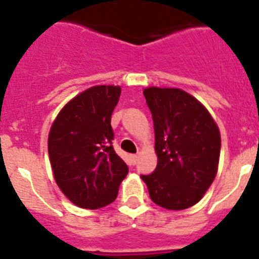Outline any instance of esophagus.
Listing matches in <instances>:
<instances>
[{"label":"esophagus","instance_id":"obj_1","mask_svg":"<svg viewBox=\"0 0 259 259\" xmlns=\"http://www.w3.org/2000/svg\"><path fill=\"white\" fill-rule=\"evenodd\" d=\"M137 159H139V157H137L136 154H132V155H131V162H132V164H136Z\"/></svg>","mask_w":259,"mask_h":259}]
</instances>
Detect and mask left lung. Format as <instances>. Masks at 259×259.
<instances>
[{
	"instance_id": "left-lung-1",
	"label": "left lung",
	"mask_w": 259,
	"mask_h": 259,
	"mask_svg": "<svg viewBox=\"0 0 259 259\" xmlns=\"http://www.w3.org/2000/svg\"><path fill=\"white\" fill-rule=\"evenodd\" d=\"M152 113L158 163L141 175L152 201L168 210L193 206L218 171L221 134L211 115L182 89L146 88Z\"/></svg>"
}]
</instances>
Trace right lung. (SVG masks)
Instances as JSON below:
<instances>
[{
	"label": "right lung",
	"mask_w": 259,
	"mask_h": 259,
	"mask_svg": "<svg viewBox=\"0 0 259 259\" xmlns=\"http://www.w3.org/2000/svg\"><path fill=\"white\" fill-rule=\"evenodd\" d=\"M119 97V87H92L72 98L50 128L48 150L54 179L66 197L83 209L113 202L128 174L113 148L111 114Z\"/></svg>",
	"instance_id": "right-lung-1"
}]
</instances>
